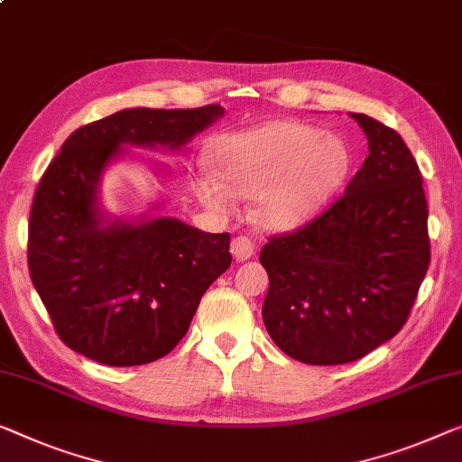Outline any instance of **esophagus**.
I'll use <instances>...</instances> for the list:
<instances>
[{
    "label": "esophagus",
    "mask_w": 462,
    "mask_h": 462,
    "mask_svg": "<svg viewBox=\"0 0 462 462\" xmlns=\"http://www.w3.org/2000/svg\"><path fill=\"white\" fill-rule=\"evenodd\" d=\"M230 251H232V257L238 261H246V259H251L253 257V251H254V245H253V240L251 238H246V236H236L232 240V245H230Z\"/></svg>",
    "instance_id": "34e87169"
}]
</instances>
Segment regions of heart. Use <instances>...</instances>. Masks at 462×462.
<instances>
[{"label": "heart", "mask_w": 462, "mask_h": 462, "mask_svg": "<svg viewBox=\"0 0 462 462\" xmlns=\"http://www.w3.org/2000/svg\"><path fill=\"white\" fill-rule=\"evenodd\" d=\"M211 171H199L195 190L226 208L232 192L254 195V217L270 228H294L315 216L340 189L350 168L346 143L302 122L278 120L216 136Z\"/></svg>", "instance_id": "1"}]
</instances>
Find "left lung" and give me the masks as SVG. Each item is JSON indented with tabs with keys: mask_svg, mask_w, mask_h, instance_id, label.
<instances>
[{
	"mask_svg": "<svg viewBox=\"0 0 462 462\" xmlns=\"http://www.w3.org/2000/svg\"><path fill=\"white\" fill-rule=\"evenodd\" d=\"M369 155L344 195L299 230L272 236L267 334L309 365H342L401 332L430 267L428 201L415 157L396 130L350 114Z\"/></svg>",
	"mask_w": 462,
	"mask_h": 462,
	"instance_id": "obj_1",
	"label": "left lung"
}]
</instances>
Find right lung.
<instances>
[{
	"instance_id": "1",
	"label": "right lung",
	"mask_w": 462,
	"mask_h": 462,
	"mask_svg": "<svg viewBox=\"0 0 462 462\" xmlns=\"http://www.w3.org/2000/svg\"><path fill=\"white\" fill-rule=\"evenodd\" d=\"M224 114L122 109L68 136L29 219V272L68 348L109 367L162 359L184 338L205 291L232 263L230 234L176 217L109 219L99 182L122 144L180 149Z\"/></svg>"
}]
</instances>
